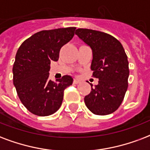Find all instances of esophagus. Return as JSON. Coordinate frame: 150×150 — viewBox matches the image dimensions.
<instances>
[{"label":"esophagus","mask_w":150,"mask_h":150,"mask_svg":"<svg viewBox=\"0 0 150 150\" xmlns=\"http://www.w3.org/2000/svg\"><path fill=\"white\" fill-rule=\"evenodd\" d=\"M73 83H75V84H78V83H80V80L77 79H74V81H73Z\"/></svg>","instance_id":"esophagus-1"}]
</instances>
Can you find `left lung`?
Masks as SVG:
<instances>
[{"label":"left lung","instance_id":"left-lung-1","mask_svg":"<svg viewBox=\"0 0 150 150\" xmlns=\"http://www.w3.org/2000/svg\"><path fill=\"white\" fill-rule=\"evenodd\" d=\"M75 34L93 52L90 68L98 84L91 85L84 98L86 107L95 115L114 112L123 101L128 86V60L123 45L116 38L105 32L79 28Z\"/></svg>","mask_w":150,"mask_h":150}]
</instances>
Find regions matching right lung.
Returning <instances> with one entry per match:
<instances>
[{"label": "right lung", "mask_w": 150, "mask_h": 150, "mask_svg": "<svg viewBox=\"0 0 150 150\" xmlns=\"http://www.w3.org/2000/svg\"><path fill=\"white\" fill-rule=\"evenodd\" d=\"M75 27L42 30L25 40L19 46L13 64V84L27 110L46 116L60 108L64 91L73 78L64 75L52 82L49 79L50 63L57 61L63 45L71 40Z\"/></svg>", "instance_id": "add662e5"}]
</instances>
